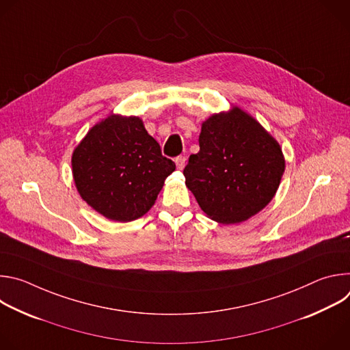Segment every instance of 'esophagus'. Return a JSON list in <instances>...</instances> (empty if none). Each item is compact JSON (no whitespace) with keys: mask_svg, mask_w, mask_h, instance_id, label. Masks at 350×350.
<instances>
[{"mask_svg":"<svg viewBox=\"0 0 350 350\" xmlns=\"http://www.w3.org/2000/svg\"><path fill=\"white\" fill-rule=\"evenodd\" d=\"M176 166L178 170H183L185 166V157H177L176 158Z\"/></svg>","mask_w":350,"mask_h":350,"instance_id":"obj_1","label":"esophagus"}]
</instances>
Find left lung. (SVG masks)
Listing matches in <instances>:
<instances>
[{
	"mask_svg": "<svg viewBox=\"0 0 350 350\" xmlns=\"http://www.w3.org/2000/svg\"><path fill=\"white\" fill-rule=\"evenodd\" d=\"M284 170L280 144L258 120L234 107L202 123L199 152L189 157L183 173L211 219L235 224L271 201Z\"/></svg>",
	"mask_w": 350,
	"mask_h": 350,
	"instance_id": "obj_1",
	"label": "left lung"
}]
</instances>
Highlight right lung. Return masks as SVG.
<instances>
[{"mask_svg": "<svg viewBox=\"0 0 350 350\" xmlns=\"http://www.w3.org/2000/svg\"><path fill=\"white\" fill-rule=\"evenodd\" d=\"M174 169L137 116L111 115L96 123L72 155L80 196L98 213L123 223L154 206Z\"/></svg>", "mask_w": 350, "mask_h": 350, "instance_id": "right-lung-1", "label": "right lung"}]
</instances>
